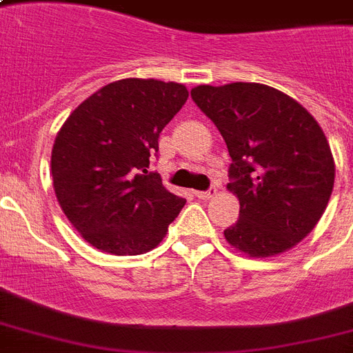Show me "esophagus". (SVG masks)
I'll list each match as a JSON object with an SVG mask.
<instances>
[{
    "label": "esophagus",
    "instance_id": "obj_1",
    "mask_svg": "<svg viewBox=\"0 0 353 353\" xmlns=\"http://www.w3.org/2000/svg\"><path fill=\"white\" fill-rule=\"evenodd\" d=\"M216 194H218V187H210L209 190H205V192H196V198L199 199H210V198H214Z\"/></svg>",
    "mask_w": 353,
    "mask_h": 353
}]
</instances>
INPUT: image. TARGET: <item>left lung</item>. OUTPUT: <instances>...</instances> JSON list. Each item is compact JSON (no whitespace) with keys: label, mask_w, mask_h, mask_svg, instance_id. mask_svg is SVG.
I'll return each instance as SVG.
<instances>
[{"label":"left lung","mask_w":353,"mask_h":353,"mask_svg":"<svg viewBox=\"0 0 353 353\" xmlns=\"http://www.w3.org/2000/svg\"><path fill=\"white\" fill-rule=\"evenodd\" d=\"M194 102L225 139L227 190L240 220L223 231L236 251L276 256L304 240L326 210L335 163L323 128L306 108L271 85H198Z\"/></svg>","instance_id":"8db88e82"}]
</instances>
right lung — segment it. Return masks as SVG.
<instances>
[{
  "label": "right lung",
  "instance_id": "add662e5",
  "mask_svg": "<svg viewBox=\"0 0 353 353\" xmlns=\"http://www.w3.org/2000/svg\"><path fill=\"white\" fill-rule=\"evenodd\" d=\"M177 82L124 79L88 97L63 122L51 152L63 214L90 245L115 256L159 245L185 199L150 172L163 128L187 102Z\"/></svg>",
  "mask_w": 353,
  "mask_h": 353
}]
</instances>
